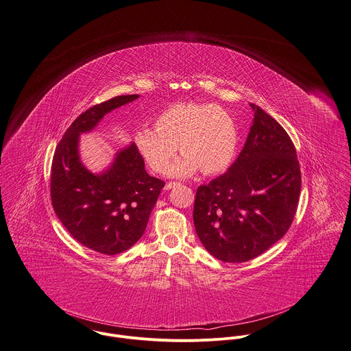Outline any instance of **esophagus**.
I'll list each match as a JSON object with an SVG mask.
<instances>
[{
	"label": "esophagus",
	"mask_w": 351,
	"mask_h": 351,
	"mask_svg": "<svg viewBox=\"0 0 351 351\" xmlns=\"http://www.w3.org/2000/svg\"><path fill=\"white\" fill-rule=\"evenodd\" d=\"M176 186H179L178 182H168V183L165 184V190H171V189H173V187H176Z\"/></svg>",
	"instance_id": "esophagus-1"
}]
</instances>
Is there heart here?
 <instances>
[{
    "label": "heart",
    "mask_w": 351,
    "mask_h": 351,
    "mask_svg": "<svg viewBox=\"0 0 351 351\" xmlns=\"http://www.w3.org/2000/svg\"><path fill=\"white\" fill-rule=\"evenodd\" d=\"M154 130L140 129L136 145L152 171L164 173L176 150L183 154L169 169L173 176H190L198 168L205 175L225 169L237 149L233 118L214 103H179L161 111Z\"/></svg>",
    "instance_id": "b5f03b06"
}]
</instances>
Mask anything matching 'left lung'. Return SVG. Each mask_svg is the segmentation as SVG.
I'll list each match as a JSON object with an SVG mask.
<instances>
[{
    "mask_svg": "<svg viewBox=\"0 0 351 351\" xmlns=\"http://www.w3.org/2000/svg\"><path fill=\"white\" fill-rule=\"evenodd\" d=\"M254 123L236 161L199 186L194 225L204 247L228 263L248 262L289 230L301 191L297 152L280 123L255 104Z\"/></svg>",
    "mask_w": 351,
    "mask_h": 351,
    "instance_id": "8db88e82",
    "label": "left lung"
}]
</instances>
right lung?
Listing matches in <instances>:
<instances>
[{"label":"right lung","mask_w":351,"mask_h":351,"mask_svg":"<svg viewBox=\"0 0 351 351\" xmlns=\"http://www.w3.org/2000/svg\"><path fill=\"white\" fill-rule=\"evenodd\" d=\"M137 97L117 96L82 112L58 142L51 164L50 195L57 217L80 244L110 256L142 237L165 182L147 175L136 143L121 150L106 172L93 175L78 157V137Z\"/></svg>","instance_id":"add662e5"}]
</instances>
